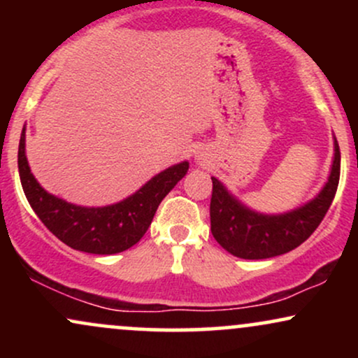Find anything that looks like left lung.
<instances>
[{
	"instance_id": "left-lung-1",
	"label": "left lung",
	"mask_w": 358,
	"mask_h": 358,
	"mask_svg": "<svg viewBox=\"0 0 358 358\" xmlns=\"http://www.w3.org/2000/svg\"><path fill=\"white\" fill-rule=\"evenodd\" d=\"M338 180L340 148L336 139L328 182L313 200L291 212L266 215L250 210L212 176V236L227 252L241 259H268L289 252L301 245L322 224L335 199Z\"/></svg>"
}]
</instances>
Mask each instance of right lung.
<instances>
[{
    "instance_id": "add662e5",
    "label": "right lung",
    "mask_w": 358,
    "mask_h": 358,
    "mask_svg": "<svg viewBox=\"0 0 358 358\" xmlns=\"http://www.w3.org/2000/svg\"><path fill=\"white\" fill-rule=\"evenodd\" d=\"M20 180L28 203L53 236L89 254H117L133 248L151 225L156 208L187 175L188 162L166 168L136 193L108 207H80L45 192L24 155V127L18 146Z\"/></svg>"
}]
</instances>
